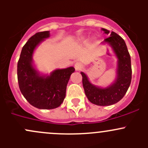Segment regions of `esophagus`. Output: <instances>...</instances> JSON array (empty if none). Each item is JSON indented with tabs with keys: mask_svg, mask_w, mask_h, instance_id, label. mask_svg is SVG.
<instances>
[{
	"mask_svg": "<svg viewBox=\"0 0 148 148\" xmlns=\"http://www.w3.org/2000/svg\"><path fill=\"white\" fill-rule=\"evenodd\" d=\"M74 68L77 71H79L82 69L83 68V64L81 63V62H77V63L74 64Z\"/></svg>",
	"mask_w": 148,
	"mask_h": 148,
	"instance_id": "1",
	"label": "esophagus"
}]
</instances>
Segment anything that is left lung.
<instances>
[{"mask_svg": "<svg viewBox=\"0 0 148 148\" xmlns=\"http://www.w3.org/2000/svg\"><path fill=\"white\" fill-rule=\"evenodd\" d=\"M108 35L110 31L102 28ZM110 36L105 38L104 43H108L112 48L117 57V77L114 83L105 88L92 84L87 76L81 72L85 95L92 104L99 106H109L118 102L126 94L132 79L131 59L126 44L122 37L112 31Z\"/></svg>", "mask_w": 148, "mask_h": 148, "instance_id": "obj_1", "label": "left lung"}]
</instances>
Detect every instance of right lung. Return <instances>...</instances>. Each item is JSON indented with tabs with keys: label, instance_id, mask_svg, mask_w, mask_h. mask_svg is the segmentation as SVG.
Instances as JSON below:
<instances>
[{
	"label": "right lung",
	"instance_id": "right-lung-1",
	"mask_svg": "<svg viewBox=\"0 0 148 148\" xmlns=\"http://www.w3.org/2000/svg\"><path fill=\"white\" fill-rule=\"evenodd\" d=\"M49 31L38 32L23 46L18 62L17 75L19 89L26 100L34 107L51 110L59 107L66 97V86L74 67L56 69L50 75H41L33 65L34 50L45 38Z\"/></svg>",
	"mask_w": 148,
	"mask_h": 148
}]
</instances>
